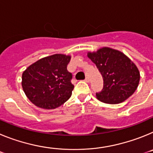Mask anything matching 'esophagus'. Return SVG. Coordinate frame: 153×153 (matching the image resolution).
<instances>
[{
  "label": "esophagus",
  "instance_id": "34e87169",
  "mask_svg": "<svg viewBox=\"0 0 153 153\" xmlns=\"http://www.w3.org/2000/svg\"><path fill=\"white\" fill-rule=\"evenodd\" d=\"M85 81H86V83H89V82H90V78L86 77V79H85Z\"/></svg>",
  "mask_w": 153,
  "mask_h": 153
}]
</instances>
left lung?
<instances>
[{
    "instance_id": "obj_1",
    "label": "left lung",
    "mask_w": 153,
    "mask_h": 153,
    "mask_svg": "<svg viewBox=\"0 0 153 153\" xmlns=\"http://www.w3.org/2000/svg\"><path fill=\"white\" fill-rule=\"evenodd\" d=\"M87 56L95 63L103 79V88L96 93L101 102L110 104L123 102L137 89L140 71L123 53L109 47H102Z\"/></svg>"
}]
</instances>
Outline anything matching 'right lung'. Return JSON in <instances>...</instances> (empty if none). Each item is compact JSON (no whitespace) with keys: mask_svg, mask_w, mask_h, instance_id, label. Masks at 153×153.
I'll return each mask as SVG.
<instances>
[{"mask_svg":"<svg viewBox=\"0 0 153 153\" xmlns=\"http://www.w3.org/2000/svg\"><path fill=\"white\" fill-rule=\"evenodd\" d=\"M70 56L53 54L31 64L22 74V87L35 106L52 109L69 100L74 88L67 67Z\"/></svg>","mask_w":153,"mask_h":153,"instance_id":"obj_1","label":"right lung"}]
</instances>
